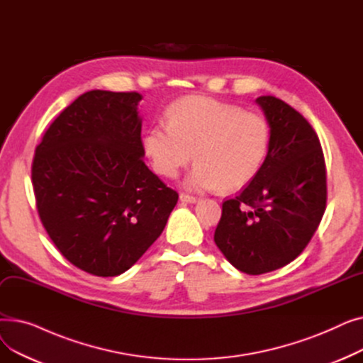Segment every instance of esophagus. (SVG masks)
Masks as SVG:
<instances>
[{"label": "esophagus", "instance_id": "1", "mask_svg": "<svg viewBox=\"0 0 363 363\" xmlns=\"http://www.w3.org/2000/svg\"><path fill=\"white\" fill-rule=\"evenodd\" d=\"M179 200H181L182 203H196V201H197V197L185 194V193H181V194H179Z\"/></svg>", "mask_w": 363, "mask_h": 363}]
</instances>
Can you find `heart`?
Returning <instances> with one entry per match:
<instances>
[{"label":"heart","instance_id":"obj_1","mask_svg":"<svg viewBox=\"0 0 363 363\" xmlns=\"http://www.w3.org/2000/svg\"><path fill=\"white\" fill-rule=\"evenodd\" d=\"M166 125H152L144 150L156 174L174 179L193 159L185 179L191 189L235 191L260 170L271 144V128L253 111L207 97H186L172 104Z\"/></svg>","mask_w":363,"mask_h":363}]
</instances>
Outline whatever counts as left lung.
<instances>
[{"instance_id":"8db88e82","label":"left lung","mask_w":363,"mask_h":363,"mask_svg":"<svg viewBox=\"0 0 363 363\" xmlns=\"http://www.w3.org/2000/svg\"><path fill=\"white\" fill-rule=\"evenodd\" d=\"M271 144L257 175L223 201L215 242L238 271L260 275L293 262L325 212L327 170L311 123L287 103L263 95Z\"/></svg>"}]
</instances>
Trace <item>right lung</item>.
Returning <instances> with one entry per match:
<instances>
[{
  "instance_id": "right-lung-1",
  "label": "right lung",
  "mask_w": 363,
  "mask_h": 363,
  "mask_svg": "<svg viewBox=\"0 0 363 363\" xmlns=\"http://www.w3.org/2000/svg\"><path fill=\"white\" fill-rule=\"evenodd\" d=\"M138 92L94 89L35 150L32 185L51 241L95 277L128 271L163 233L178 193L145 166Z\"/></svg>"
}]
</instances>
